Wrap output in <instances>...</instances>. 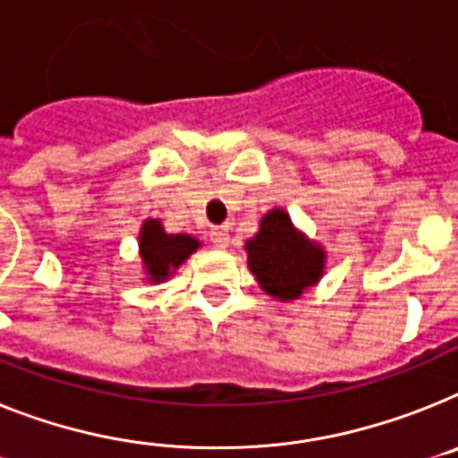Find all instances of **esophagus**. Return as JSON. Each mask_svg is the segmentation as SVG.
<instances>
[{"instance_id":"1","label":"esophagus","mask_w":458,"mask_h":458,"mask_svg":"<svg viewBox=\"0 0 458 458\" xmlns=\"http://www.w3.org/2000/svg\"><path fill=\"white\" fill-rule=\"evenodd\" d=\"M209 240H211V244H214V247L225 249L230 244L228 228H211L209 230Z\"/></svg>"}]
</instances>
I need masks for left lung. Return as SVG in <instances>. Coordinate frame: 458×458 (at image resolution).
Listing matches in <instances>:
<instances>
[{"label": "left lung", "instance_id": "left-lung-1", "mask_svg": "<svg viewBox=\"0 0 458 458\" xmlns=\"http://www.w3.org/2000/svg\"><path fill=\"white\" fill-rule=\"evenodd\" d=\"M249 270L265 293L276 301H295L321 279L326 251L307 240L284 209L260 218L256 237L247 242Z\"/></svg>", "mask_w": 458, "mask_h": 458}]
</instances>
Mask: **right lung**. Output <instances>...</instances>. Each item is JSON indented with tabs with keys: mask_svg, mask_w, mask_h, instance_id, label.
<instances>
[{
	"mask_svg": "<svg viewBox=\"0 0 458 458\" xmlns=\"http://www.w3.org/2000/svg\"><path fill=\"white\" fill-rule=\"evenodd\" d=\"M199 249V240L191 235H167L157 218H146L140 233V256L146 282L160 284L182 267L183 260Z\"/></svg>",
	"mask_w": 458,
	"mask_h": 458,
	"instance_id": "1",
	"label": "right lung"
}]
</instances>
